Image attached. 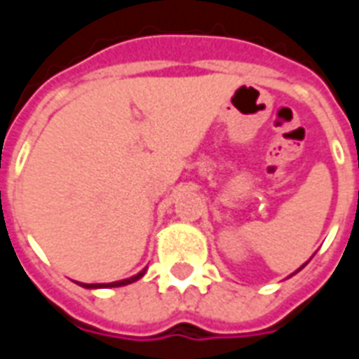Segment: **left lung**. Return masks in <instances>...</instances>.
<instances>
[{"label":"left lung","instance_id":"8db88e82","mask_svg":"<svg viewBox=\"0 0 359 359\" xmlns=\"http://www.w3.org/2000/svg\"><path fill=\"white\" fill-rule=\"evenodd\" d=\"M306 265H308V262H306V264H304V265H302V267H300V269H304V267H306ZM300 269H298V271H300Z\"/></svg>","mask_w":359,"mask_h":359}]
</instances>
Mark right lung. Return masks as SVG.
Returning <instances> with one entry per match:
<instances>
[{"mask_svg": "<svg viewBox=\"0 0 359 359\" xmlns=\"http://www.w3.org/2000/svg\"><path fill=\"white\" fill-rule=\"evenodd\" d=\"M144 273H146V269L140 271V273H138V275H134V277L125 278V280H117V283H107V285H82L81 283V286H84V288H111V286H125V285H130V283H134V280H138V278H140Z\"/></svg>", "mask_w": 359, "mask_h": 359, "instance_id": "obj_1", "label": "right lung"}]
</instances>
